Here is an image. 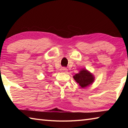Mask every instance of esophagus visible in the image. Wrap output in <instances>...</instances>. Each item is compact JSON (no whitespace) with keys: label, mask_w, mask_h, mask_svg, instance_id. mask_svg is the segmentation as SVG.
Wrapping results in <instances>:
<instances>
[{"label":"esophagus","mask_w":128,"mask_h":128,"mask_svg":"<svg viewBox=\"0 0 128 128\" xmlns=\"http://www.w3.org/2000/svg\"><path fill=\"white\" fill-rule=\"evenodd\" d=\"M60 70H61L62 72H67L68 71V69L66 68H62L60 69Z\"/></svg>","instance_id":"esophagus-1"}]
</instances>
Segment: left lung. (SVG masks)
I'll list each match as a JSON object with an SVG mask.
<instances>
[{
    "instance_id": "8db88e82",
    "label": "left lung",
    "mask_w": 128,
    "mask_h": 128,
    "mask_svg": "<svg viewBox=\"0 0 128 128\" xmlns=\"http://www.w3.org/2000/svg\"><path fill=\"white\" fill-rule=\"evenodd\" d=\"M73 78L81 88L92 85L94 81V75L86 69H81L79 72L73 76Z\"/></svg>"
}]
</instances>
